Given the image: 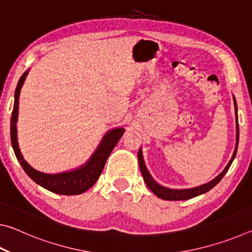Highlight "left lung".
<instances>
[{
    "label": "left lung",
    "mask_w": 252,
    "mask_h": 252,
    "mask_svg": "<svg viewBox=\"0 0 252 252\" xmlns=\"http://www.w3.org/2000/svg\"><path fill=\"white\" fill-rule=\"evenodd\" d=\"M234 109H236V117H237V144H236V149H234V152L232 155L231 160L229 161V163L225 169L221 172L218 177L213 179L212 181L206 183V185H202L197 188H192V189H183V190H174V189H169V188L162 187L159 183H157L155 180H153L152 177L150 176V173L146 168V164H144L143 158H142V153L141 151L138 152V159H139V165H140V170H141V173L143 176L144 181H146V185L148 186L149 189H150L153 193L158 195L160 199L163 200H170V201H177V200H188L191 198L197 197V195H200L202 193L208 192L209 190H211L213 187L218 185L220 182L221 179L224 177V174L227 173V171L231 165L232 161L234 159V157L237 155V149H238V142H239V125H238V114H237V102L236 99H234Z\"/></svg>",
    "instance_id": "obj_1"
}]
</instances>
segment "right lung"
Segmentation results:
<instances>
[{
    "mask_svg": "<svg viewBox=\"0 0 252 252\" xmlns=\"http://www.w3.org/2000/svg\"><path fill=\"white\" fill-rule=\"evenodd\" d=\"M25 76H27V73H24L21 76L18 85H16L14 93V106L11 117V142L15 156L18 158L20 164L22 165L25 173H27L34 182H36L37 185L45 188L46 190L52 191L54 193L65 195L83 193L84 191L90 189V188L96 182L97 179H99L102 170L104 168L106 159L109 158L111 151L113 150V148L117 146V143L122 136L123 132H125V129L119 127V129L110 131L109 133L104 136L103 140H102V142L99 148L96 149L94 155L92 156L88 163L82 168L74 170V171L71 172H64L59 174H46L36 171V170H34L31 165L23 159L18 146V139H16L15 122L16 119H18L19 94L21 87H22V84L24 82Z\"/></svg>",
    "mask_w": 252,
    "mask_h": 252,
    "instance_id": "obj_1",
    "label": "right lung"
}]
</instances>
